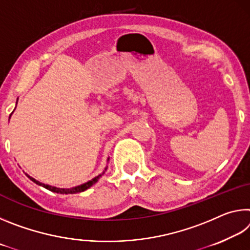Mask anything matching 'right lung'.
<instances>
[{"instance_id":"right-lung-1","label":"right lung","mask_w":250,"mask_h":250,"mask_svg":"<svg viewBox=\"0 0 250 250\" xmlns=\"http://www.w3.org/2000/svg\"><path fill=\"white\" fill-rule=\"evenodd\" d=\"M107 170V168H105ZM105 170L101 173V174H99L98 176H96L95 179H92L91 181H88L86 182L84 184H82V185H78V186H75V188H55V186H50V185H47V184H44V183H41V182L36 181L35 179H33V177H31L29 175H27L29 177V180L33 181L34 183L39 184L41 186H43V188L49 189V191L52 192H55V193H61V194H74V193H79V192H83L86 191L87 188H89L90 186L94 185L95 183H97V181H98L101 176H103L104 174Z\"/></svg>"}]
</instances>
